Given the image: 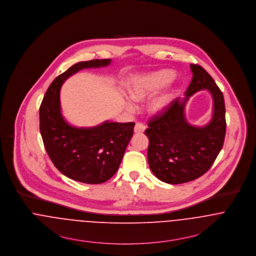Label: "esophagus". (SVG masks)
<instances>
[{"label":"esophagus","instance_id":"1","mask_svg":"<svg viewBox=\"0 0 256 256\" xmlns=\"http://www.w3.org/2000/svg\"><path fill=\"white\" fill-rule=\"evenodd\" d=\"M134 130L136 134H142L145 130V126L142 122H136Z\"/></svg>","mask_w":256,"mask_h":256}]
</instances>
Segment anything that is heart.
<instances>
[{
	"label": "heart",
	"mask_w": 256,
	"mask_h": 256,
	"mask_svg": "<svg viewBox=\"0 0 256 256\" xmlns=\"http://www.w3.org/2000/svg\"><path fill=\"white\" fill-rule=\"evenodd\" d=\"M174 74L169 70H159L144 74L138 78L130 88V95L136 101H144L151 95L156 93L162 87L169 84L174 80ZM174 97V91H167L156 96L149 104V110L153 114H160L165 112L170 106L172 100ZM126 108L130 111L134 109L130 101L126 102Z\"/></svg>",
	"instance_id": "obj_1"
}]
</instances>
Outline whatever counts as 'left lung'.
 <instances>
[{
  "label": "left lung",
  "instance_id": "left-lung-1",
  "mask_svg": "<svg viewBox=\"0 0 256 256\" xmlns=\"http://www.w3.org/2000/svg\"><path fill=\"white\" fill-rule=\"evenodd\" d=\"M192 80L186 98H176L168 109L148 122L147 158L152 172L162 182L178 184L194 180L210 169L226 134L224 96L211 76L199 64H190ZM207 88L214 99V116L203 127L190 125L184 106L190 96Z\"/></svg>",
  "mask_w": 256,
  "mask_h": 256
}]
</instances>
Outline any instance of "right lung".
Segmentation results:
<instances>
[{
  "label": "right lung",
  "instance_id": "obj_1",
  "mask_svg": "<svg viewBox=\"0 0 256 256\" xmlns=\"http://www.w3.org/2000/svg\"><path fill=\"white\" fill-rule=\"evenodd\" d=\"M110 64L111 58L74 64L53 80L40 106V132L51 161L62 174L80 182L102 184L114 176L136 124L107 120L93 128L72 126L60 113V90L80 70Z\"/></svg>",
  "mask_w": 256,
  "mask_h": 256
}]
</instances>
